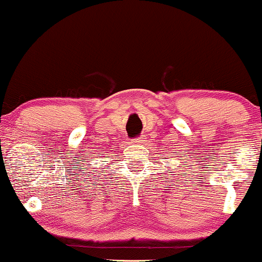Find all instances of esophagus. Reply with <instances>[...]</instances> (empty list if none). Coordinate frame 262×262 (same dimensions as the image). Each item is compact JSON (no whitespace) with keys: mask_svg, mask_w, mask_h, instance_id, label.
I'll list each match as a JSON object with an SVG mask.
<instances>
[{"mask_svg":"<svg viewBox=\"0 0 262 262\" xmlns=\"http://www.w3.org/2000/svg\"><path fill=\"white\" fill-rule=\"evenodd\" d=\"M144 141H145V138H144V137H138V138H134V139L132 140V143H134V144H143Z\"/></svg>","mask_w":262,"mask_h":262,"instance_id":"esophagus-1","label":"esophagus"}]
</instances>
